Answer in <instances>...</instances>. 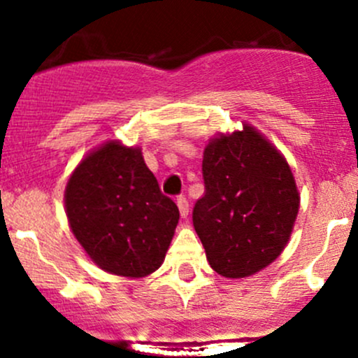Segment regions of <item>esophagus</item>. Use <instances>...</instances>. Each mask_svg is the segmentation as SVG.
<instances>
[{"mask_svg": "<svg viewBox=\"0 0 358 358\" xmlns=\"http://www.w3.org/2000/svg\"><path fill=\"white\" fill-rule=\"evenodd\" d=\"M176 204H178L180 215L185 218V216L189 215V201H187V197L185 196H178V197H176Z\"/></svg>", "mask_w": 358, "mask_h": 358, "instance_id": "34e87169", "label": "esophagus"}]
</instances>
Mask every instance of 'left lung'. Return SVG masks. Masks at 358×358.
<instances>
[{
    "instance_id": "8db88e82",
    "label": "left lung",
    "mask_w": 358,
    "mask_h": 358,
    "mask_svg": "<svg viewBox=\"0 0 358 358\" xmlns=\"http://www.w3.org/2000/svg\"><path fill=\"white\" fill-rule=\"evenodd\" d=\"M202 178L192 222L211 268L241 279L270 265L287 244L299 208L286 159L246 124L208 143Z\"/></svg>"
}]
</instances>
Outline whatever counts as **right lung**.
Instances as JSON below:
<instances>
[{
    "instance_id": "right-lung-1",
    "label": "right lung",
    "mask_w": 358,
    "mask_h": 358,
    "mask_svg": "<svg viewBox=\"0 0 358 358\" xmlns=\"http://www.w3.org/2000/svg\"><path fill=\"white\" fill-rule=\"evenodd\" d=\"M72 234L106 272L143 277L164 262L180 211L161 192L140 149L109 142L83 159L69 178Z\"/></svg>"
}]
</instances>
